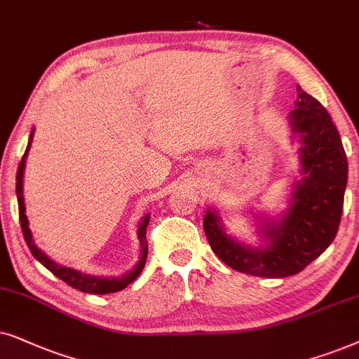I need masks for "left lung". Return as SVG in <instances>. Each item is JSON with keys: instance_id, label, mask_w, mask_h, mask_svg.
Wrapping results in <instances>:
<instances>
[{"instance_id": "8db88e82", "label": "left lung", "mask_w": 359, "mask_h": 359, "mask_svg": "<svg viewBox=\"0 0 359 359\" xmlns=\"http://www.w3.org/2000/svg\"><path fill=\"white\" fill-rule=\"evenodd\" d=\"M290 124L302 141L304 179L294 185L284 217L266 223L264 245H240L223 231L212 210L203 218L210 248L238 272L257 277L299 274L332 245L338 233L348 180V161L338 130L322 103L299 85Z\"/></svg>"}]
</instances>
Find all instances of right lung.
<instances>
[{"instance_id": "1", "label": "right lung", "mask_w": 359, "mask_h": 359, "mask_svg": "<svg viewBox=\"0 0 359 359\" xmlns=\"http://www.w3.org/2000/svg\"><path fill=\"white\" fill-rule=\"evenodd\" d=\"M32 135L34 131L31 133L29 136V142H27L26 152H24L21 162H19L18 167V174H16V195H18V205H19V222H21V229H22V236L27 243V248H29L32 256L36 257L37 261L41 262L42 266L47 267L52 274L59 277L60 280H64L65 284H69L70 287H74L80 292H87V294H111V292H118V290H123L126 285H130L133 280L136 279L137 276L141 274V271L144 269L146 259H147V241H146V228L149 224V215H146L142 218V222L140 223V228H137V236H140L141 241V257L137 261V264L133 267L130 272H126L123 277H95V276H88L83 274V272H79L72 267H65L60 266L49 259L44 252H42L39 248L34 245V240H32V233L29 229V222H27L26 217V207H24V198H22V175H24V165H26V157H27V151H29L31 142H32Z\"/></svg>"}]
</instances>
